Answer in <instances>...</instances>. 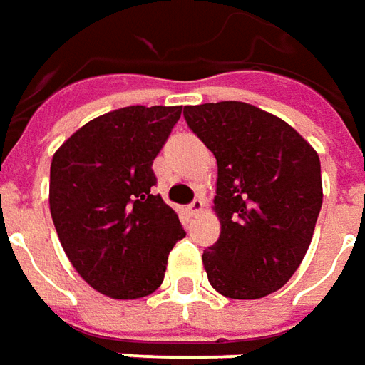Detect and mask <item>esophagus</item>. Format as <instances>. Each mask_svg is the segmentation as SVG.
I'll list each match as a JSON object with an SVG mask.
<instances>
[{
  "mask_svg": "<svg viewBox=\"0 0 365 365\" xmlns=\"http://www.w3.org/2000/svg\"><path fill=\"white\" fill-rule=\"evenodd\" d=\"M202 208H205V202H202V198H195V200H192V202H190V205L187 207V210H188V215L197 216L198 212L202 210Z\"/></svg>",
  "mask_w": 365,
  "mask_h": 365,
  "instance_id": "esophagus-1",
  "label": "esophagus"
}]
</instances>
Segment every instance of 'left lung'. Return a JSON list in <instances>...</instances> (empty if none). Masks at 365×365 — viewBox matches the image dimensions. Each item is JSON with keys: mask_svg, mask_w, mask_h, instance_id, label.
<instances>
[{"mask_svg": "<svg viewBox=\"0 0 365 365\" xmlns=\"http://www.w3.org/2000/svg\"><path fill=\"white\" fill-rule=\"evenodd\" d=\"M218 165L220 236L202 252L208 282L226 298L256 300L292 278L322 208L318 153L255 105L220 101L182 110Z\"/></svg>", "mask_w": 365, "mask_h": 365, "instance_id": "left-lung-1", "label": "left lung"}]
</instances>
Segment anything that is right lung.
<instances>
[{
  "label": "right lung",
  "instance_id": "obj_1",
  "mask_svg": "<svg viewBox=\"0 0 365 365\" xmlns=\"http://www.w3.org/2000/svg\"><path fill=\"white\" fill-rule=\"evenodd\" d=\"M182 107H123L83 125L53 155L49 208L65 255L97 292L135 300L163 284L182 236L177 212L153 195V160Z\"/></svg>",
  "mask_w": 365,
  "mask_h": 365
}]
</instances>
